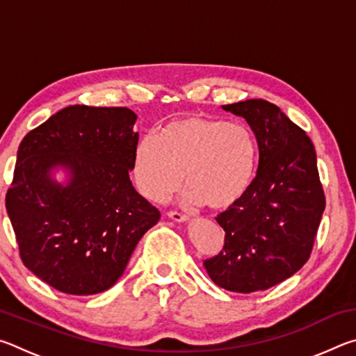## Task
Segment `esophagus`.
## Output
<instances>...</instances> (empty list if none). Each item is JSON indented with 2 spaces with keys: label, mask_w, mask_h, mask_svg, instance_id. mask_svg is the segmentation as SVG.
<instances>
[{
  "label": "esophagus",
  "mask_w": 356,
  "mask_h": 356,
  "mask_svg": "<svg viewBox=\"0 0 356 356\" xmlns=\"http://www.w3.org/2000/svg\"><path fill=\"white\" fill-rule=\"evenodd\" d=\"M168 218H171L172 221H177V222L188 221V216L184 213H179V212H168Z\"/></svg>",
  "instance_id": "1"
}]
</instances>
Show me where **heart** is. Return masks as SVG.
I'll list each match as a JSON object with an SVG mask.
<instances>
[{
	"label": "heart",
	"instance_id": "1",
	"mask_svg": "<svg viewBox=\"0 0 356 356\" xmlns=\"http://www.w3.org/2000/svg\"><path fill=\"white\" fill-rule=\"evenodd\" d=\"M257 154L256 136L246 124L185 116L138 141L135 184L149 201L163 202L182 185L184 174L186 202L222 210L250 190Z\"/></svg>",
	"mask_w": 356,
	"mask_h": 356
}]
</instances>
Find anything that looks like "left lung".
<instances>
[{
    "label": "left lung",
    "mask_w": 356,
    "mask_h": 356,
    "mask_svg": "<svg viewBox=\"0 0 356 356\" xmlns=\"http://www.w3.org/2000/svg\"><path fill=\"white\" fill-rule=\"evenodd\" d=\"M221 108L254 131L259 168L242 200L216 216L226 232L225 246L204 267L226 291H265L291 278L311 256L325 210L314 144L267 100Z\"/></svg>",
    "instance_id": "1"
}]
</instances>
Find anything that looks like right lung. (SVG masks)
<instances>
[{
	"instance_id": "obj_1",
	"label": "right lung",
	"mask_w": 356,
	"mask_h": 356,
	"mask_svg": "<svg viewBox=\"0 0 356 356\" xmlns=\"http://www.w3.org/2000/svg\"><path fill=\"white\" fill-rule=\"evenodd\" d=\"M136 114L72 105L29 131L17 152L6 210L25 267L70 295L116 284L141 237L160 220L138 193ZM64 169L65 184L52 177Z\"/></svg>"
}]
</instances>
